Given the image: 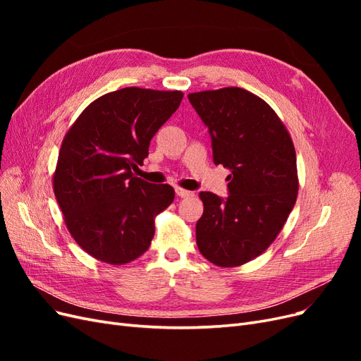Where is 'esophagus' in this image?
<instances>
[{"instance_id": "34e87169", "label": "esophagus", "mask_w": 361, "mask_h": 361, "mask_svg": "<svg viewBox=\"0 0 361 361\" xmlns=\"http://www.w3.org/2000/svg\"><path fill=\"white\" fill-rule=\"evenodd\" d=\"M176 194L182 199H187V197H192L194 192L188 191V190H183V188H176Z\"/></svg>"}]
</instances>
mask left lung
<instances>
[{"mask_svg":"<svg viewBox=\"0 0 361 361\" xmlns=\"http://www.w3.org/2000/svg\"><path fill=\"white\" fill-rule=\"evenodd\" d=\"M188 99L209 129L214 162L232 171L226 200L199 194L197 247L214 265L235 268L264 253L285 226L298 195L297 154L281 118L251 92L224 87Z\"/></svg>","mask_w":361,"mask_h":361,"instance_id":"obj_1","label":"left lung"}]
</instances>
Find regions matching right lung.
Instances as JSON below:
<instances>
[{
  "mask_svg": "<svg viewBox=\"0 0 361 361\" xmlns=\"http://www.w3.org/2000/svg\"><path fill=\"white\" fill-rule=\"evenodd\" d=\"M183 93L125 87L97 97L63 138L52 187L68 231L87 255L125 265L145 255L155 218L173 203L167 183L133 173Z\"/></svg>",
  "mask_w": 361,
  "mask_h": 361,
  "instance_id": "obj_1",
  "label": "right lung"
}]
</instances>
